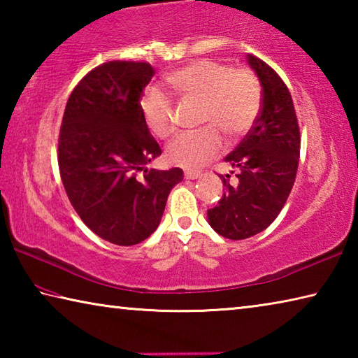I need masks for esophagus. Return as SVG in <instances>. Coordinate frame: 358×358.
<instances>
[{
	"label": "esophagus",
	"instance_id": "obj_1",
	"mask_svg": "<svg viewBox=\"0 0 358 358\" xmlns=\"http://www.w3.org/2000/svg\"><path fill=\"white\" fill-rule=\"evenodd\" d=\"M201 177H202L201 172H191V171H186L185 172V178L186 180H197V178H201Z\"/></svg>",
	"mask_w": 358,
	"mask_h": 358
}]
</instances>
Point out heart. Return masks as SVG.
Listing matches in <instances>:
<instances>
[{"label": "heart", "mask_w": 358, "mask_h": 358, "mask_svg": "<svg viewBox=\"0 0 358 358\" xmlns=\"http://www.w3.org/2000/svg\"><path fill=\"white\" fill-rule=\"evenodd\" d=\"M167 82L186 99L201 102L199 123L210 124L199 131L185 132L167 148L173 164L197 169L221 150V136L238 137L250 131L260 108V87L248 69L211 59H199L167 76ZM145 121L156 137L169 138L175 129L172 101L157 90H150L141 101Z\"/></svg>", "instance_id": "1"}]
</instances>
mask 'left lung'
I'll use <instances>...</instances> for the list:
<instances>
[{
    "instance_id": "left-lung-1",
    "label": "left lung",
    "mask_w": 358,
    "mask_h": 358,
    "mask_svg": "<svg viewBox=\"0 0 358 358\" xmlns=\"http://www.w3.org/2000/svg\"><path fill=\"white\" fill-rule=\"evenodd\" d=\"M246 59L262 87V107L251 131L226 156L237 171L235 185H230V175H220L226 192L207 211L210 226L229 240L250 238L276 220L294 186L300 157L299 121L286 83L262 59Z\"/></svg>"
}]
</instances>
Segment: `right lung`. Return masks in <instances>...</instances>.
<instances>
[{"mask_svg":"<svg viewBox=\"0 0 358 358\" xmlns=\"http://www.w3.org/2000/svg\"><path fill=\"white\" fill-rule=\"evenodd\" d=\"M153 76L150 63L98 66L71 93L59 129V175L72 207L98 237L118 246L155 232L169 194L183 180L178 167L145 169L161 155L141 107Z\"/></svg>","mask_w":358,"mask_h":358,"instance_id":"1","label":"right lung"}]
</instances>
